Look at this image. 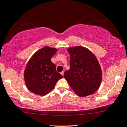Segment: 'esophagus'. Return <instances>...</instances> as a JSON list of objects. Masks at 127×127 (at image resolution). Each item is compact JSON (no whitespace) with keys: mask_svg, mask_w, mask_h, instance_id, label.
Masks as SVG:
<instances>
[{"mask_svg":"<svg viewBox=\"0 0 127 127\" xmlns=\"http://www.w3.org/2000/svg\"><path fill=\"white\" fill-rule=\"evenodd\" d=\"M61 73V74H62V76H63V75H64V72H63H63H61V73Z\"/></svg>","mask_w":127,"mask_h":127,"instance_id":"obj_1","label":"esophagus"}]
</instances>
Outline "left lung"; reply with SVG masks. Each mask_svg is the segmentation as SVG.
I'll use <instances>...</instances> for the list:
<instances>
[{"label":"left lung","instance_id":"obj_1","mask_svg":"<svg viewBox=\"0 0 127 127\" xmlns=\"http://www.w3.org/2000/svg\"><path fill=\"white\" fill-rule=\"evenodd\" d=\"M70 69L64 77L74 92L79 97L91 95L98 90L101 82L102 72L97 58L87 48L78 46L67 49Z\"/></svg>","mask_w":127,"mask_h":127}]
</instances>
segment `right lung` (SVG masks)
<instances>
[{
	"mask_svg": "<svg viewBox=\"0 0 127 127\" xmlns=\"http://www.w3.org/2000/svg\"><path fill=\"white\" fill-rule=\"evenodd\" d=\"M57 49L45 46L30 58L24 73L26 85L29 91L39 95H45L53 90L63 76L56 71L52 57Z\"/></svg>",
	"mask_w": 127,
	"mask_h": 127,
	"instance_id": "obj_1",
	"label": "right lung"
}]
</instances>
